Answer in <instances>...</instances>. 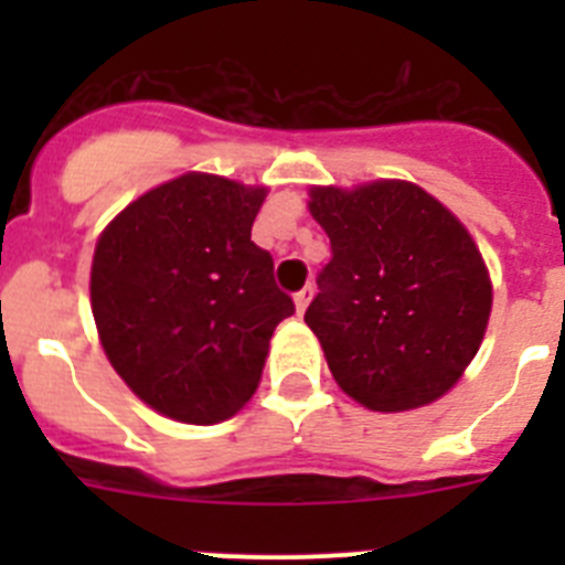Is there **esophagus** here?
Returning <instances> with one entry per match:
<instances>
[{
	"label": "esophagus",
	"instance_id": "obj_1",
	"mask_svg": "<svg viewBox=\"0 0 565 565\" xmlns=\"http://www.w3.org/2000/svg\"><path fill=\"white\" fill-rule=\"evenodd\" d=\"M311 297H313V286H306V288H302V291H297V297H294V306H297L299 317L306 313V308H308V302H311Z\"/></svg>",
	"mask_w": 565,
	"mask_h": 565
}]
</instances>
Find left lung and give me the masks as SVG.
<instances>
[{"instance_id":"obj_1","label":"left lung","mask_w":565,"mask_h":565,"mask_svg":"<svg viewBox=\"0 0 565 565\" xmlns=\"http://www.w3.org/2000/svg\"><path fill=\"white\" fill-rule=\"evenodd\" d=\"M308 209L333 257L306 322L339 387L376 413L441 398L481 348L492 311L476 239L407 181L313 186Z\"/></svg>"}]
</instances>
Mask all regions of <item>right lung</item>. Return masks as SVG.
I'll return each instance as SVG.
<instances>
[{
  "instance_id": "1",
  "label": "right lung",
  "mask_w": 565,
  "mask_h": 565,
  "mask_svg": "<svg viewBox=\"0 0 565 565\" xmlns=\"http://www.w3.org/2000/svg\"><path fill=\"white\" fill-rule=\"evenodd\" d=\"M266 186L186 172L102 232L89 302L115 373L152 411L217 424L254 396L274 328L294 302L254 246Z\"/></svg>"
}]
</instances>
